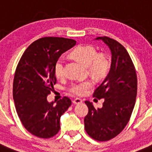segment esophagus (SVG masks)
<instances>
[{
  "instance_id": "obj_1",
  "label": "esophagus",
  "mask_w": 152,
  "mask_h": 152,
  "mask_svg": "<svg viewBox=\"0 0 152 152\" xmlns=\"http://www.w3.org/2000/svg\"><path fill=\"white\" fill-rule=\"evenodd\" d=\"M74 104H82L83 103V100L80 99V98H76V99H74L73 101H72Z\"/></svg>"
}]
</instances>
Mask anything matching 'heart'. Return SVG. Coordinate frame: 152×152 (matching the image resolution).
<instances>
[{
	"instance_id": "1",
	"label": "heart",
	"mask_w": 152,
	"mask_h": 152,
	"mask_svg": "<svg viewBox=\"0 0 152 152\" xmlns=\"http://www.w3.org/2000/svg\"><path fill=\"white\" fill-rule=\"evenodd\" d=\"M72 56L78 59L85 66H88V69L93 75L100 77L104 76L109 68V62L104 56L97 55L94 48L86 45H80L76 47L72 52ZM55 73L57 77L64 76V60L59 58L55 65ZM93 86L91 80H85L83 82L74 83L70 87V91L81 96L85 94L89 89Z\"/></svg>"
}]
</instances>
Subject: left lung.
<instances>
[{"instance_id":"1","label":"left lung","mask_w":152,"mask_h":152,"mask_svg":"<svg viewBox=\"0 0 152 152\" xmlns=\"http://www.w3.org/2000/svg\"><path fill=\"white\" fill-rule=\"evenodd\" d=\"M111 52V65L107 76L94 93V96L104 99L103 107L95 109L91 102L84 118L86 133L99 141H109L119 134L128 123L137 96V75L125 48L114 39L97 37Z\"/></svg>"}]
</instances>
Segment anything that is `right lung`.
Instances as JSON below:
<instances>
[{
  "label": "right lung",
  "instance_id": "right-lung-1",
  "mask_svg": "<svg viewBox=\"0 0 152 152\" xmlns=\"http://www.w3.org/2000/svg\"><path fill=\"white\" fill-rule=\"evenodd\" d=\"M73 39L45 37L29 45L18 64L13 83L16 111L31 134L49 138L60 129V117L72 101L64 96L55 104L47 96L56 83L55 65L62 53L76 45Z\"/></svg>",
  "mask_w": 152,
  "mask_h": 152
}]
</instances>
